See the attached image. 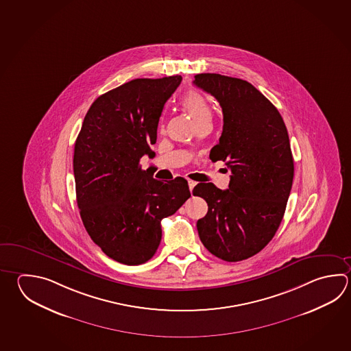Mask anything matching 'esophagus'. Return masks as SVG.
I'll return each instance as SVG.
<instances>
[{
    "label": "esophagus",
    "mask_w": 351,
    "mask_h": 351,
    "mask_svg": "<svg viewBox=\"0 0 351 351\" xmlns=\"http://www.w3.org/2000/svg\"><path fill=\"white\" fill-rule=\"evenodd\" d=\"M196 186V182L195 181H192V180H189V189H190V191L193 190V187Z\"/></svg>",
    "instance_id": "obj_1"
}]
</instances>
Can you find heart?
Listing matches in <instances>:
<instances>
[{"mask_svg":"<svg viewBox=\"0 0 351 351\" xmlns=\"http://www.w3.org/2000/svg\"><path fill=\"white\" fill-rule=\"evenodd\" d=\"M180 104L189 112V115L193 119L196 125L199 126L211 121V108L201 93L196 90L186 92L181 97Z\"/></svg>","mask_w":351,"mask_h":351,"instance_id":"obj_1","label":"heart"}]
</instances>
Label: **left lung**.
<instances>
[{
    "label": "left lung",
    "instance_id": "1",
    "mask_svg": "<svg viewBox=\"0 0 351 351\" xmlns=\"http://www.w3.org/2000/svg\"><path fill=\"white\" fill-rule=\"evenodd\" d=\"M193 84L222 108L223 130L210 159L232 173L227 190L211 182L193 189L208 206L197 221L199 239L213 256L239 262L262 251L283 219L294 176L289 136L277 108L251 83L201 73Z\"/></svg>",
    "mask_w": 351,
    "mask_h": 351
}]
</instances>
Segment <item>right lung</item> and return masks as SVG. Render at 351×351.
I'll list each match as a JSON object with an SVG mask.
<instances>
[{"instance_id": "obj_1", "label": "right lung", "mask_w": 351, "mask_h": 351, "mask_svg": "<svg viewBox=\"0 0 351 351\" xmlns=\"http://www.w3.org/2000/svg\"><path fill=\"white\" fill-rule=\"evenodd\" d=\"M181 75L139 78L100 95L86 112L74 145L80 217L93 242L128 265L152 258L161 241V219L191 196L187 181L154 179L140 159L155 156L158 124Z\"/></svg>"}]
</instances>
